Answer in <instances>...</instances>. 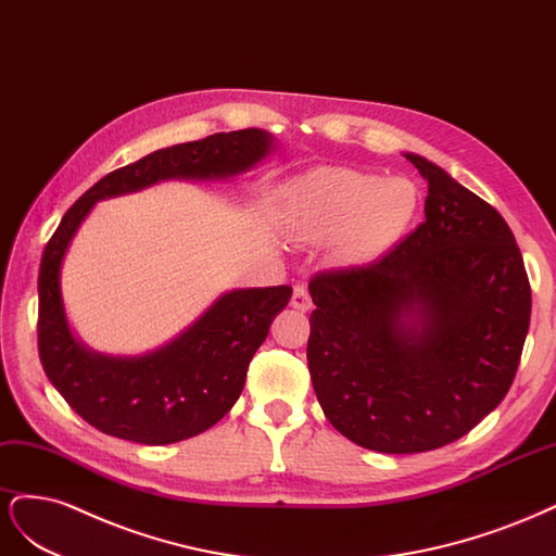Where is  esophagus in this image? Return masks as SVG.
Listing matches in <instances>:
<instances>
[{
	"instance_id": "34e87169",
	"label": "esophagus",
	"mask_w": 556,
	"mask_h": 556,
	"mask_svg": "<svg viewBox=\"0 0 556 556\" xmlns=\"http://www.w3.org/2000/svg\"><path fill=\"white\" fill-rule=\"evenodd\" d=\"M291 304H293V307H295L298 312H309V309H312V295H309V291H307V286H304V283H295Z\"/></svg>"
}]
</instances>
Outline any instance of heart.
<instances>
[{"instance_id":"b5f03b06","label":"heart","mask_w":556,"mask_h":556,"mask_svg":"<svg viewBox=\"0 0 556 556\" xmlns=\"http://www.w3.org/2000/svg\"><path fill=\"white\" fill-rule=\"evenodd\" d=\"M420 205L406 177L320 166L283 187L281 219L289 238L304 244L334 240V256L365 265L395 247Z\"/></svg>"}]
</instances>
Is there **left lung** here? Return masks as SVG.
Here are the masks:
<instances>
[{
	"label": "left lung",
	"mask_w": 556,
	"mask_h": 556,
	"mask_svg": "<svg viewBox=\"0 0 556 556\" xmlns=\"http://www.w3.org/2000/svg\"><path fill=\"white\" fill-rule=\"evenodd\" d=\"M425 222L367 267L309 281L307 365L339 434L376 453H425L501 404L531 318V289L501 214L432 161Z\"/></svg>",
	"instance_id": "8db88e82"
}]
</instances>
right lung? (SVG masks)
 Segmentation results:
<instances>
[{
	"label": "right lung",
	"mask_w": 556,
	"mask_h": 556,
	"mask_svg": "<svg viewBox=\"0 0 556 556\" xmlns=\"http://www.w3.org/2000/svg\"><path fill=\"white\" fill-rule=\"evenodd\" d=\"M275 148L273 134L242 129L156 150L87 189L46 244L39 267L41 365L66 404L103 434L166 445L217 425L238 402L247 367L293 289H232L154 351L99 353L71 330L62 298V265L78 228L99 201L166 180H232Z\"/></svg>",
	"instance_id": "1"
}]
</instances>
